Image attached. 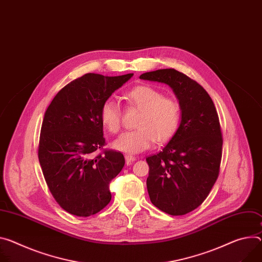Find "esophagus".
I'll use <instances>...</instances> for the list:
<instances>
[{
    "label": "esophagus",
    "mask_w": 262,
    "mask_h": 262,
    "mask_svg": "<svg viewBox=\"0 0 262 262\" xmlns=\"http://www.w3.org/2000/svg\"><path fill=\"white\" fill-rule=\"evenodd\" d=\"M125 161H126V164L129 165V164H132V162L136 161V157L130 156V155H125Z\"/></svg>",
    "instance_id": "obj_1"
}]
</instances>
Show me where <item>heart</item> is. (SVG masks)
<instances>
[{
    "label": "heart",
    "mask_w": 262,
    "mask_h": 262,
    "mask_svg": "<svg viewBox=\"0 0 262 262\" xmlns=\"http://www.w3.org/2000/svg\"><path fill=\"white\" fill-rule=\"evenodd\" d=\"M129 106L141 110L134 130L125 132L117 138L113 146L117 150L135 155L149 149L158 141L167 142L177 132L181 120L179 102L163 96L154 86L141 84L129 90L124 96ZM100 121L112 134L121 128V111L114 100H106L100 108Z\"/></svg>",
    "instance_id": "b5f03b06"
}]
</instances>
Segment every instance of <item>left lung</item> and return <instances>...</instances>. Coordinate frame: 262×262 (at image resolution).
Instances as JSON below:
<instances>
[{"mask_svg": "<svg viewBox=\"0 0 262 262\" xmlns=\"http://www.w3.org/2000/svg\"><path fill=\"white\" fill-rule=\"evenodd\" d=\"M140 78L168 84L180 103L176 134L162 151L146 158V185L157 208L184 215L206 200L219 178L223 150L219 115L206 90L174 69L146 72Z\"/></svg>", "mask_w": 262, "mask_h": 262, "instance_id": "8db88e82", "label": "left lung"}]
</instances>
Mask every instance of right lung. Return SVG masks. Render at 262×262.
Masks as SVG:
<instances>
[{"label": "right lung", "instance_id": "1", "mask_svg": "<svg viewBox=\"0 0 262 262\" xmlns=\"http://www.w3.org/2000/svg\"><path fill=\"white\" fill-rule=\"evenodd\" d=\"M133 75L88 73L63 86L45 113L38 160L50 192L70 214L88 217L111 202L110 183L124 157L116 150L92 154L105 144L101 105Z\"/></svg>", "mask_w": 262, "mask_h": 262}]
</instances>
